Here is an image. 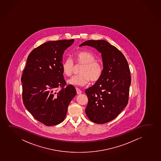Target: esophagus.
Instances as JSON below:
<instances>
[{"mask_svg": "<svg viewBox=\"0 0 161 161\" xmlns=\"http://www.w3.org/2000/svg\"><path fill=\"white\" fill-rule=\"evenodd\" d=\"M76 90L77 95H80V94H81L82 93L81 90H80L79 88H76Z\"/></svg>", "mask_w": 161, "mask_h": 161, "instance_id": "esophagus-1", "label": "esophagus"}]
</instances>
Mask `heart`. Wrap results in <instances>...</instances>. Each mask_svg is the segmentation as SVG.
I'll list each match as a JSON object with an SVG mask.
<instances>
[{"label":"heart","mask_w":161,"mask_h":161,"mask_svg":"<svg viewBox=\"0 0 161 161\" xmlns=\"http://www.w3.org/2000/svg\"><path fill=\"white\" fill-rule=\"evenodd\" d=\"M77 65H82L80 75L74 76L68 80V83L74 86H84L89 81L96 82L101 77L103 68L100 62L96 59L95 55L86 51L77 52L74 55ZM62 71L64 75L70 76L73 74L75 65L73 60L68 58L63 62Z\"/></svg>","instance_id":"heart-1"}]
</instances>
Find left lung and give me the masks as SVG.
<instances>
[{
	"label": "left lung",
	"mask_w": 161,
	"mask_h": 161,
	"mask_svg": "<svg viewBox=\"0 0 161 161\" xmlns=\"http://www.w3.org/2000/svg\"><path fill=\"white\" fill-rule=\"evenodd\" d=\"M84 46L101 53L103 66L101 78L85 90L88 99L85 112L93 123H106L115 119L127 106L130 69L123 53L105 40H88L79 47Z\"/></svg>",
	"instance_id": "obj_1"
}]
</instances>
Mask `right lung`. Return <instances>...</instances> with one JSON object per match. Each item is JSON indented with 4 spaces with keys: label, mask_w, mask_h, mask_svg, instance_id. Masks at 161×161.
I'll return each instance as SVG.
<instances>
[{
    "label": "right lung",
    "mask_w": 161,
    "mask_h": 161,
    "mask_svg": "<svg viewBox=\"0 0 161 161\" xmlns=\"http://www.w3.org/2000/svg\"><path fill=\"white\" fill-rule=\"evenodd\" d=\"M74 40L48 41L30 53L23 71L22 100L27 110L47 126L58 125L66 117L76 95L74 86H66L62 71L63 55ZM62 88L57 92V88Z\"/></svg>",
    "instance_id": "add662e5"
}]
</instances>
